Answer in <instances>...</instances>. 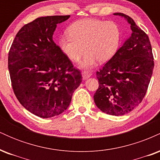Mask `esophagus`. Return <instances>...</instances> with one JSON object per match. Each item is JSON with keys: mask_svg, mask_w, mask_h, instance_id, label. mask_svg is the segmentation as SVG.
<instances>
[{"mask_svg": "<svg viewBox=\"0 0 160 160\" xmlns=\"http://www.w3.org/2000/svg\"><path fill=\"white\" fill-rule=\"evenodd\" d=\"M82 75V79H83V80H87L88 78H89L91 77L90 73H89L88 71H83Z\"/></svg>", "mask_w": 160, "mask_h": 160, "instance_id": "34e87169", "label": "esophagus"}]
</instances>
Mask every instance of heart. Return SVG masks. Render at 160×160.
Wrapping results in <instances>:
<instances>
[{
  "mask_svg": "<svg viewBox=\"0 0 160 160\" xmlns=\"http://www.w3.org/2000/svg\"><path fill=\"white\" fill-rule=\"evenodd\" d=\"M69 36L58 40L62 52L71 62H80L81 68L89 69L98 61L104 63L114 56L120 47L121 30L113 21L85 19L75 22L68 28Z\"/></svg>",
  "mask_w": 160,
  "mask_h": 160,
  "instance_id": "obj_1",
  "label": "heart"
}]
</instances>
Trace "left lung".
Wrapping results in <instances>:
<instances>
[{
	"instance_id": "8db88e82",
	"label": "left lung",
	"mask_w": 160,
	"mask_h": 160,
	"mask_svg": "<svg viewBox=\"0 0 160 160\" xmlns=\"http://www.w3.org/2000/svg\"><path fill=\"white\" fill-rule=\"evenodd\" d=\"M130 25L132 34L113 58L97 71L98 88L94 95L96 106L104 113L122 116L142 102L154 67L149 38L129 16L121 12Z\"/></svg>"
}]
</instances>
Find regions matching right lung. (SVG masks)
<instances>
[{
	"label": "right lung",
	"mask_w": 160,
	"mask_h": 160,
	"mask_svg": "<svg viewBox=\"0 0 160 160\" xmlns=\"http://www.w3.org/2000/svg\"><path fill=\"white\" fill-rule=\"evenodd\" d=\"M70 16L39 17L16 35L8 55L12 89L20 104L41 118H50L68 108L82 82L80 71L53 41L57 25Z\"/></svg>",
	"instance_id": "obj_1"
}]
</instances>
